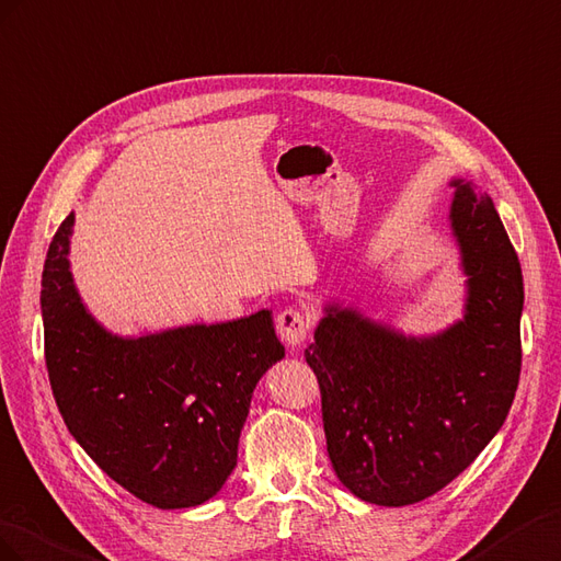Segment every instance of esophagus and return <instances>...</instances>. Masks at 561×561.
I'll return each mask as SVG.
<instances>
[{"label":"esophagus","mask_w":561,"mask_h":561,"mask_svg":"<svg viewBox=\"0 0 561 561\" xmlns=\"http://www.w3.org/2000/svg\"><path fill=\"white\" fill-rule=\"evenodd\" d=\"M277 333L279 339L289 345V347H298L302 341L308 339L310 333V319L298 312V310H284L277 317Z\"/></svg>","instance_id":"34e87169"}]
</instances>
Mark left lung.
<instances>
[{
  "label": "left lung",
  "instance_id": "8db88e82",
  "mask_svg": "<svg viewBox=\"0 0 561 561\" xmlns=\"http://www.w3.org/2000/svg\"><path fill=\"white\" fill-rule=\"evenodd\" d=\"M449 185L462 317L415 335L327 300L306 350L331 466L374 505L419 503L454 482L503 427L517 392L519 259L486 192L466 179Z\"/></svg>",
  "mask_w": 561,
  "mask_h": 561
}]
</instances>
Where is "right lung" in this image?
I'll return each mask as SVG.
<instances>
[{
  "instance_id": "1",
  "label": "right lung",
  "mask_w": 561,
  "mask_h": 561,
  "mask_svg": "<svg viewBox=\"0 0 561 561\" xmlns=\"http://www.w3.org/2000/svg\"><path fill=\"white\" fill-rule=\"evenodd\" d=\"M75 211L42 272L44 352L70 435L142 503L195 507L226 484L251 397L284 357L272 310L232 322L119 335L95 319L70 270Z\"/></svg>"
}]
</instances>
